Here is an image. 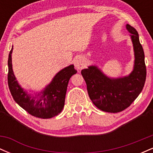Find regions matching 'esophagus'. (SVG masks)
<instances>
[{
  "mask_svg": "<svg viewBox=\"0 0 153 153\" xmlns=\"http://www.w3.org/2000/svg\"><path fill=\"white\" fill-rule=\"evenodd\" d=\"M74 65L75 68L78 69V71H80L84 67V60L82 57H78L74 61Z\"/></svg>",
  "mask_w": 153,
  "mask_h": 153,
  "instance_id": "34e87169",
  "label": "esophagus"
}]
</instances>
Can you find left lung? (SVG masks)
<instances>
[{"mask_svg": "<svg viewBox=\"0 0 153 153\" xmlns=\"http://www.w3.org/2000/svg\"><path fill=\"white\" fill-rule=\"evenodd\" d=\"M126 26L131 33L135 57L134 70L129 76L111 79L96 66L81 71L91 100L97 108L106 112L117 113L128 108L143 91L146 80L145 54L138 33L129 24Z\"/></svg>", "mask_w": 153, "mask_h": 153, "instance_id": "8db88e82", "label": "left lung"}]
</instances>
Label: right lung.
Returning <instances> with one entry per match:
<instances>
[{
	"label": "right lung",
	"instance_id": "add662e5",
	"mask_svg": "<svg viewBox=\"0 0 153 153\" xmlns=\"http://www.w3.org/2000/svg\"><path fill=\"white\" fill-rule=\"evenodd\" d=\"M8 55V84L14 101L29 114L41 119H49L58 115L65 105L68 84L72 75L77 73L74 65L67 67L54 76L52 81L41 92L39 98L31 97L19 85L12 70L11 54ZM39 94L37 96H39Z\"/></svg>",
	"mask_w": 153,
	"mask_h": 153
}]
</instances>
